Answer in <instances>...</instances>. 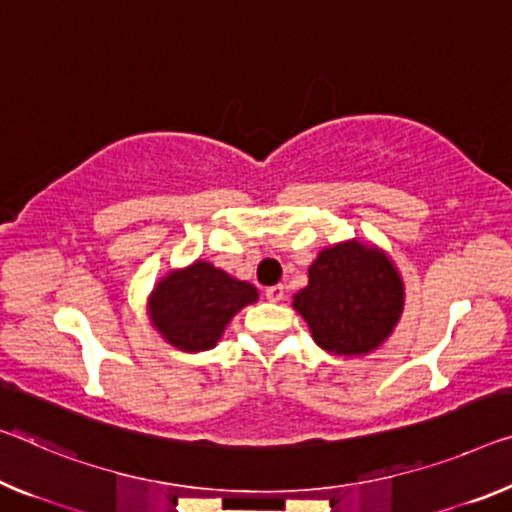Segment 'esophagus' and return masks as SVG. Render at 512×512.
Segmentation results:
<instances>
[{
    "label": "esophagus",
    "mask_w": 512,
    "mask_h": 512,
    "mask_svg": "<svg viewBox=\"0 0 512 512\" xmlns=\"http://www.w3.org/2000/svg\"><path fill=\"white\" fill-rule=\"evenodd\" d=\"M283 295H286V288H283L281 283H279V286H270V288L265 290V297H267V300H270V302H281Z\"/></svg>",
    "instance_id": "34e87169"
}]
</instances>
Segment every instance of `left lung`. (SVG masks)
Here are the masks:
<instances>
[{
    "label": "left lung",
    "instance_id": "1",
    "mask_svg": "<svg viewBox=\"0 0 512 512\" xmlns=\"http://www.w3.org/2000/svg\"><path fill=\"white\" fill-rule=\"evenodd\" d=\"M293 309L329 355L364 357L396 329L405 283L387 251L352 238L320 251L309 267V283L293 297Z\"/></svg>",
    "mask_w": 512,
    "mask_h": 512
}]
</instances>
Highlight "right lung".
Returning <instances> with one entry per match:
<instances>
[{"label":"right lung","instance_id":"add662e5","mask_svg":"<svg viewBox=\"0 0 512 512\" xmlns=\"http://www.w3.org/2000/svg\"><path fill=\"white\" fill-rule=\"evenodd\" d=\"M258 300L254 283L208 261L171 270L148 295V318L164 343L180 352L212 350L238 311Z\"/></svg>","mask_w":512,"mask_h":512}]
</instances>
